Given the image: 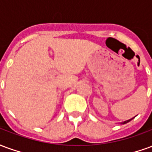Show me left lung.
I'll use <instances>...</instances> for the list:
<instances>
[{
    "mask_svg": "<svg viewBox=\"0 0 152 152\" xmlns=\"http://www.w3.org/2000/svg\"><path fill=\"white\" fill-rule=\"evenodd\" d=\"M134 118H132V119H130V120H129V121H124V122H123V124H126V123H128V122H129V121H132V120H133Z\"/></svg>",
    "mask_w": 152,
    "mask_h": 152,
    "instance_id": "left-lung-1",
    "label": "left lung"
}]
</instances>
